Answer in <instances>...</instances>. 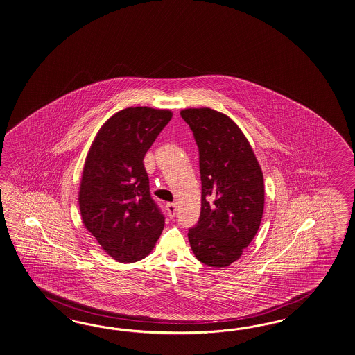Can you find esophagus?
Listing matches in <instances>:
<instances>
[{
    "label": "esophagus",
    "mask_w": 355,
    "mask_h": 355,
    "mask_svg": "<svg viewBox=\"0 0 355 355\" xmlns=\"http://www.w3.org/2000/svg\"><path fill=\"white\" fill-rule=\"evenodd\" d=\"M166 211H167L170 218H173L175 214H176V205L175 203H167L166 205Z\"/></svg>",
    "instance_id": "obj_1"
}]
</instances>
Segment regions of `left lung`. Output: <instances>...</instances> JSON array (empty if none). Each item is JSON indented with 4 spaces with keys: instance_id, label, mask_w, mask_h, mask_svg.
<instances>
[{
    "instance_id": "left-lung-1",
    "label": "left lung",
    "mask_w": 355,
    "mask_h": 355,
    "mask_svg": "<svg viewBox=\"0 0 355 355\" xmlns=\"http://www.w3.org/2000/svg\"><path fill=\"white\" fill-rule=\"evenodd\" d=\"M200 150V220L189 229L200 263L224 268L241 257L256 236L263 211V179L241 128L209 108L180 112Z\"/></svg>"
}]
</instances>
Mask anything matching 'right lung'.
Listing matches in <instances>:
<instances>
[{"mask_svg":"<svg viewBox=\"0 0 355 355\" xmlns=\"http://www.w3.org/2000/svg\"><path fill=\"white\" fill-rule=\"evenodd\" d=\"M171 119L170 110H121L101 126L86 157L78 197L82 221L119 263L144 259L164 230V215L150 196L143 159Z\"/></svg>","mask_w":355,"mask_h":355,"instance_id":"obj_1","label":"right lung"}]
</instances>
